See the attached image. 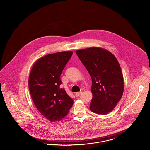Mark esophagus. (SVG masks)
Here are the masks:
<instances>
[{
    "instance_id": "esophagus-1",
    "label": "esophagus",
    "mask_w": 150,
    "mask_h": 150,
    "mask_svg": "<svg viewBox=\"0 0 150 150\" xmlns=\"http://www.w3.org/2000/svg\"><path fill=\"white\" fill-rule=\"evenodd\" d=\"M81 93H82V92H76V96H77V97H78V96H79L81 94Z\"/></svg>"
}]
</instances>
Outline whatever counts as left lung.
<instances>
[{"label":"left lung","instance_id":"1","mask_svg":"<svg viewBox=\"0 0 150 150\" xmlns=\"http://www.w3.org/2000/svg\"><path fill=\"white\" fill-rule=\"evenodd\" d=\"M91 79V111L107 114L116 106L124 92V77L117 58L106 50L92 47L76 51Z\"/></svg>","mask_w":150,"mask_h":150}]
</instances>
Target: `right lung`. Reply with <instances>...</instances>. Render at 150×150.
<instances>
[{"label": "right lung", "mask_w": 150, "mask_h": 150, "mask_svg": "<svg viewBox=\"0 0 150 150\" xmlns=\"http://www.w3.org/2000/svg\"><path fill=\"white\" fill-rule=\"evenodd\" d=\"M73 54L63 51L38 59L29 77V89L35 106L50 121H59L68 114L73 100L67 94L60 77Z\"/></svg>", "instance_id": "add662e5"}]
</instances>
